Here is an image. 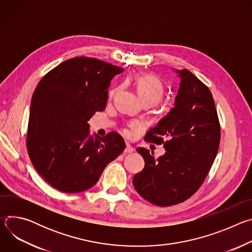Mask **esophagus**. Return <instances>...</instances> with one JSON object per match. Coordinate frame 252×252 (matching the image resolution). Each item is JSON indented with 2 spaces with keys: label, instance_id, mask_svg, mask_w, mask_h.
Masks as SVG:
<instances>
[{
  "label": "esophagus",
  "instance_id": "34e87169",
  "mask_svg": "<svg viewBox=\"0 0 252 252\" xmlns=\"http://www.w3.org/2000/svg\"><path fill=\"white\" fill-rule=\"evenodd\" d=\"M134 151V149L129 145V143H126V150H125V153L126 154H130Z\"/></svg>",
  "mask_w": 252,
  "mask_h": 252
}]
</instances>
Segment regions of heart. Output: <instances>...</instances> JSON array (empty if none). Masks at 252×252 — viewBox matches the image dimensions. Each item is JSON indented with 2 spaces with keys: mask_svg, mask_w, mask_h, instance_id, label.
Segmentation results:
<instances>
[{
  "mask_svg": "<svg viewBox=\"0 0 252 252\" xmlns=\"http://www.w3.org/2000/svg\"><path fill=\"white\" fill-rule=\"evenodd\" d=\"M136 91L145 103L154 105L158 103L164 94V88L161 82L152 75H139L135 78L134 81ZM115 91L111 93L114 94ZM132 126H137V123H132ZM126 133H128V130H125Z\"/></svg>",
  "mask_w": 252,
  "mask_h": 252,
  "instance_id": "obj_1",
  "label": "heart"
}]
</instances>
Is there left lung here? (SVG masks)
<instances>
[{"mask_svg":"<svg viewBox=\"0 0 252 252\" xmlns=\"http://www.w3.org/2000/svg\"><path fill=\"white\" fill-rule=\"evenodd\" d=\"M175 71L181 84L174 107L145 136L163 145L166 152L156 159L154 153L138 148L146 164L132 178L135 190L158 206L181 203L196 192L220 141V125L209 89L189 69Z\"/></svg>","mask_w":252,"mask_h":252,"instance_id":"1","label":"left lung"}]
</instances>
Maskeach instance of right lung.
Masks as SVG:
<instances>
[{"label": "right lung", "instance_id": "1", "mask_svg": "<svg viewBox=\"0 0 252 252\" xmlns=\"http://www.w3.org/2000/svg\"><path fill=\"white\" fill-rule=\"evenodd\" d=\"M123 71L109 63L77 57L54 67L35 88L27 149L34 168L56 189L76 193L91 189L126 149L118 132L94 138L88 124L104 110L107 88Z\"/></svg>", "mask_w": 252, "mask_h": 252}]
</instances>
